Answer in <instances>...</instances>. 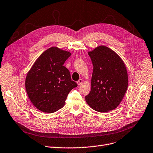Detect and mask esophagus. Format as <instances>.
<instances>
[{"label":"esophagus","mask_w":153,"mask_h":153,"mask_svg":"<svg viewBox=\"0 0 153 153\" xmlns=\"http://www.w3.org/2000/svg\"><path fill=\"white\" fill-rule=\"evenodd\" d=\"M82 79H79V81L77 82V84H78V85H80L82 83Z\"/></svg>","instance_id":"1"}]
</instances>
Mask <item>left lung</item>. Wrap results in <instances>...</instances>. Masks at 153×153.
I'll return each mask as SVG.
<instances>
[{"instance_id": "1", "label": "left lung", "mask_w": 153, "mask_h": 153, "mask_svg": "<svg viewBox=\"0 0 153 153\" xmlns=\"http://www.w3.org/2000/svg\"><path fill=\"white\" fill-rule=\"evenodd\" d=\"M93 65L91 90L85 101L94 110L106 112L116 109L128 89L126 65L116 53L104 45L88 52Z\"/></svg>"}]
</instances>
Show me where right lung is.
I'll return each mask as SVG.
<instances>
[{"label":"right lung","mask_w":153,"mask_h":153,"mask_svg":"<svg viewBox=\"0 0 153 153\" xmlns=\"http://www.w3.org/2000/svg\"><path fill=\"white\" fill-rule=\"evenodd\" d=\"M71 53L52 47L40 56L28 72L25 89L39 110L52 113L61 109L69 92L77 86L63 65Z\"/></svg>","instance_id":"right-lung-1"}]
</instances>
